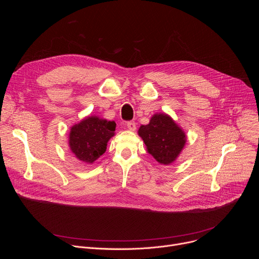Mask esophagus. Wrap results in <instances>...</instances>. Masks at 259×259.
Returning a JSON list of instances; mask_svg holds the SVG:
<instances>
[{
  "instance_id": "1",
  "label": "esophagus",
  "mask_w": 259,
  "mask_h": 259,
  "mask_svg": "<svg viewBox=\"0 0 259 259\" xmlns=\"http://www.w3.org/2000/svg\"><path fill=\"white\" fill-rule=\"evenodd\" d=\"M126 127H127V129H129V130H131V131H135V129H136V124H135L134 121H129V122L126 123Z\"/></svg>"
}]
</instances>
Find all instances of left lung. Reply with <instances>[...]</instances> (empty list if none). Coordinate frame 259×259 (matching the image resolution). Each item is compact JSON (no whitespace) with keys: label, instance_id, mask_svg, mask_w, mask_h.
<instances>
[{"label":"left lung","instance_id":"obj_1","mask_svg":"<svg viewBox=\"0 0 259 259\" xmlns=\"http://www.w3.org/2000/svg\"><path fill=\"white\" fill-rule=\"evenodd\" d=\"M139 136L149 152L160 164L175 161L186 144V134L167 115H154L150 123L140 126Z\"/></svg>","mask_w":259,"mask_h":259}]
</instances>
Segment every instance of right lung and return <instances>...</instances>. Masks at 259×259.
<instances>
[{
  "mask_svg": "<svg viewBox=\"0 0 259 259\" xmlns=\"http://www.w3.org/2000/svg\"><path fill=\"white\" fill-rule=\"evenodd\" d=\"M115 130L114 121L88 117L70 129V150L79 160L93 163L105 153L107 141L114 136Z\"/></svg>",
  "mask_w": 259,
  "mask_h": 259,
  "instance_id": "1",
  "label": "right lung"
}]
</instances>
